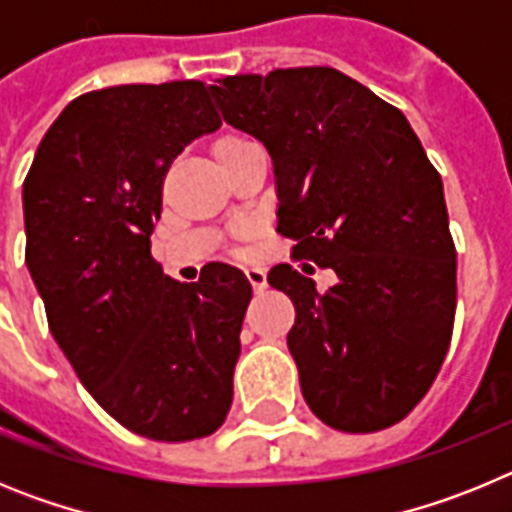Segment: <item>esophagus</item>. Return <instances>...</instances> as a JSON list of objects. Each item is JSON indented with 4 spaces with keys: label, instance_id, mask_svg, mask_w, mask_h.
<instances>
[{
    "label": "esophagus",
    "instance_id": "esophagus-1",
    "mask_svg": "<svg viewBox=\"0 0 512 512\" xmlns=\"http://www.w3.org/2000/svg\"><path fill=\"white\" fill-rule=\"evenodd\" d=\"M246 277H248V282H251L253 292H264V289H266V271L261 269V266H248Z\"/></svg>",
    "mask_w": 512,
    "mask_h": 512
}]
</instances>
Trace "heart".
Returning a JSON list of instances; mask_svg holds the SVG:
<instances>
[{"label":"heart","mask_w":512,"mask_h":512,"mask_svg":"<svg viewBox=\"0 0 512 512\" xmlns=\"http://www.w3.org/2000/svg\"><path fill=\"white\" fill-rule=\"evenodd\" d=\"M230 140H241V138H238V135H228V138L217 140V143H230Z\"/></svg>","instance_id":"b5f03b06"}]
</instances>
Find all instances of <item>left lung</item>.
I'll return each mask as SVG.
<instances>
[{
	"label": "left lung",
	"mask_w": 512,
	"mask_h": 512,
	"mask_svg": "<svg viewBox=\"0 0 512 512\" xmlns=\"http://www.w3.org/2000/svg\"><path fill=\"white\" fill-rule=\"evenodd\" d=\"M210 92L269 151L292 253L338 277L325 295L289 264L266 277L295 302L302 397L336 431L390 428L428 392L454 330L441 176L397 107L328 66L225 76Z\"/></svg>",
	"instance_id": "8db88e82"
}]
</instances>
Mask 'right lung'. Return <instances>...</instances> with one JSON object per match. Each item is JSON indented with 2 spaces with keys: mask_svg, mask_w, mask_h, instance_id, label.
<instances>
[{
  "mask_svg": "<svg viewBox=\"0 0 512 512\" xmlns=\"http://www.w3.org/2000/svg\"><path fill=\"white\" fill-rule=\"evenodd\" d=\"M207 89L169 81L81 94L22 184L25 264L53 338L89 395L153 441L223 425L251 300L235 266L212 261L187 284L151 256L166 169L220 128Z\"/></svg>",
  "mask_w": 512,
  "mask_h": 512,
  "instance_id": "obj_1",
  "label": "right lung"
}]
</instances>
